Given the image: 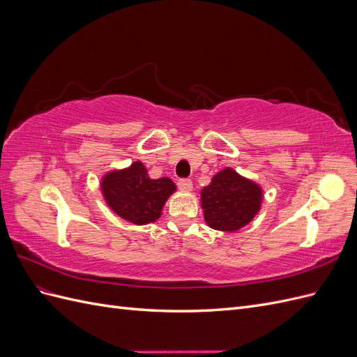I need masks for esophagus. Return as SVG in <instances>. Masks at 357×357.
I'll list each match as a JSON object with an SVG mask.
<instances>
[{"mask_svg": "<svg viewBox=\"0 0 357 357\" xmlns=\"http://www.w3.org/2000/svg\"><path fill=\"white\" fill-rule=\"evenodd\" d=\"M177 185H178V189L183 190V192H190L192 190V180H189V178L178 180Z\"/></svg>", "mask_w": 357, "mask_h": 357, "instance_id": "34e87169", "label": "esophagus"}]
</instances>
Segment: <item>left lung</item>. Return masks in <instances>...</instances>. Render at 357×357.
Masks as SVG:
<instances>
[{
	"mask_svg": "<svg viewBox=\"0 0 357 357\" xmlns=\"http://www.w3.org/2000/svg\"><path fill=\"white\" fill-rule=\"evenodd\" d=\"M262 199V188L229 167L219 171L201 190L205 222L223 232H235L250 223L261 210Z\"/></svg>",
	"mask_w": 357,
	"mask_h": 357,
	"instance_id": "8db88e82",
	"label": "left lung"
}]
</instances>
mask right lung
Segmentation results:
<instances>
[{
	"mask_svg": "<svg viewBox=\"0 0 357 357\" xmlns=\"http://www.w3.org/2000/svg\"><path fill=\"white\" fill-rule=\"evenodd\" d=\"M168 177L150 178L143 162H132L123 169L109 171L101 178V192L107 205L129 223L156 222L168 198L176 192Z\"/></svg>",
	"mask_w": 357,
	"mask_h": 357,
	"instance_id": "add662e5",
	"label": "right lung"
}]
</instances>
